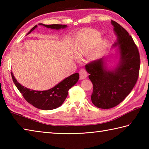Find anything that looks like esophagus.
<instances>
[{
  "label": "esophagus",
  "mask_w": 149,
  "mask_h": 149,
  "mask_svg": "<svg viewBox=\"0 0 149 149\" xmlns=\"http://www.w3.org/2000/svg\"><path fill=\"white\" fill-rule=\"evenodd\" d=\"M79 75H80L81 79H86L87 77V72H86V71L83 68L81 69L80 71H79Z\"/></svg>",
  "instance_id": "1"
}]
</instances>
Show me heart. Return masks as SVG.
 <instances>
[{
  "mask_svg": "<svg viewBox=\"0 0 149 149\" xmlns=\"http://www.w3.org/2000/svg\"><path fill=\"white\" fill-rule=\"evenodd\" d=\"M100 38L101 33L97 31L92 29L84 31L82 38L77 45V53L78 56L82 57L88 55L95 46L97 52L103 51L107 46V42L104 40H100Z\"/></svg>",
  "mask_w": 149,
  "mask_h": 149,
  "instance_id": "obj_1",
  "label": "heart"
}]
</instances>
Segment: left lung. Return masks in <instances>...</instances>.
Here are the masks:
<instances>
[{"instance_id":"1","label":"left lung","mask_w":149,"mask_h":149,"mask_svg":"<svg viewBox=\"0 0 149 149\" xmlns=\"http://www.w3.org/2000/svg\"><path fill=\"white\" fill-rule=\"evenodd\" d=\"M117 40L119 63L113 70L105 66L103 58L92 61L85 66L93 84L92 103L100 109H109L117 106L130 94L138 81L140 57L138 47L124 28L111 21Z\"/></svg>"}]
</instances>
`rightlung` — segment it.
<instances>
[{
    "mask_svg": "<svg viewBox=\"0 0 149 149\" xmlns=\"http://www.w3.org/2000/svg\"><path fill=\"white\" fill-rule=\"evenodd\" d=\"M39 24L54 30H60L61 28L64 29L67 27L66 25L62 24L46 25L42 23H40ZM37 27V25L35 26L33 28L31 29L27 35L30 33ZM11 74L14 84H15L17 88L21 93L26 101L36 108L45 110H53L60 107L66 100L69 89L71 88L77 82L79 78V75L78 73H75L61 81L53 88L43 91H37L33 90H31L22 86L15 78L12 72H11Z\"/></svg>",
    "mask_w": 149,
    "mask_h": 149,
    "instance_id": "add662e5",
    "label": "right lung"
}]
</instances>
